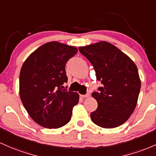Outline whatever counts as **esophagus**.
Returning a JSON list of instances; mask_svg holds the SVG:
<instances>
[{
	"instance_id": "34e87169",
	"label": "esophagus",
	"mask_w": 156,
	"mask_h": 156,
	"mask_svg": "<svg viewBox=\"0 0 156 156\" xmlns=\"http://www.w3.org/2000/svg\"><path fill=\"white\" fill-rule=\"evenodd\" d=\"M90 96V93H87L86 95H81V97L83 98H89Z\"/></svg>"
}]
</instances>
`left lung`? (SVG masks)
<instances>
[{"instance_id": "1", "label": "left lung", "mask_w": 156, "mask_h": 156, "mask_svg": "<svg viewBox=\"0 0 156 156\" xmlns=\"http://www.w3.org/2000/svg\"><path fill=\"white\" fill-rule=\"evenodd\" d=\"M90 61L96 78L103 86L92 96L98 108L91 112L92 122L103 128H115L124 124L136 107L141 81L136 65L119 49L106 41L79 47Z\"/></svg>"}]
</instances>
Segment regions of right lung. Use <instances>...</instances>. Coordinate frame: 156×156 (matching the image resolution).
<instances>
[{
  "label": "right lung",
  "mask_w": 156,
  "mask_h": 156,
  "mask_svg": "<svg viewBox=\"0 0 156 156\" xmlns=\"http://www.w3.org/2000/svg\"><path fill=\"white\" fill-rule=\"evenodd\" d=\"M77 52L75 47L49 42L37 48L23 63L19 77L20 100L39 125L57 129L71 119L79 95L62 90V85L68 80L65 65Z\"/></svg>",
  "instance_id": "right-lung-1"
}]
</instances>
